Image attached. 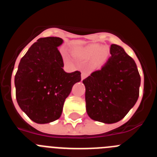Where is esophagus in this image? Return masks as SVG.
Listing matches in <instances>:
<instances>
[{
    "label": "esophagus",
    "instance_id": "esophagus-1",
    "mask_svg": "<svg viewBox=\"0 0 157 157\" xmlns=\"http://www.w3.org/2000/svg\"><path fill=\"white\" fill-rule=\"evenodd\" d=\"M88 75H89L88 72L82 71V79H84V78H86Z\"/></svg>",
    "mask_w": 157,
    "mask_h": 157
}]
</instances>
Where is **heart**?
<instances>
[{"label": "heart", "instance_id": "b5f03b06", "mask_svg": "<svg viewBox=\"0 0 157 157\" xmlns=\"http://www.w3.org/2000/svg\"><path fill=\"white\" fill-rule=\"evenodd\" d=\"M76 56L83 59H92L94 66L100 67L103 64L109 57V51L106 47L99 45H92L84 48H79L75 51Z\"/></svg>", "mask_w": 157, "mask_h": 157}]
</instances>
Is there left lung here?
Masks as SVG:
<instances>
[{
	"instance_id": "8db88e82",
	"label": "left lung",
	"mask_w": 157,
	"mask_h": 157,
	"mask_svg": "<svg viewBox=\"0 0 157 157\" xmlns=\"http://www.w3.org/2000/svg\"><path fill=\"white\" fill-rule=\"evenodd\" d=\"M111 56L101 70L83 80L86 107L92 120L115 123L125 117L138 101L141 77L134 59L112 44Z\"/></svg>"
}]
</instances>
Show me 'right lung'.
Returning a JSON list of instances; mask_svg holds the SVG:
<instances>
[{"instance_id":"1","label":"right lung","mask_w":157,"mask_h":157,"mask_svg":"<svg viewBox=\"0 0 157 157\" xmlns=\"http://www.w3.org/2000/svg\"><path fill=\"white\" fill-rule=\"evenodd\" d=\"M63 39L41 37L22 57L15 75L16 101L32 121L43 124L58 120L73 86L81 81L78 71L67 73L58 46Z\"/></svg>"}]
</instances>
